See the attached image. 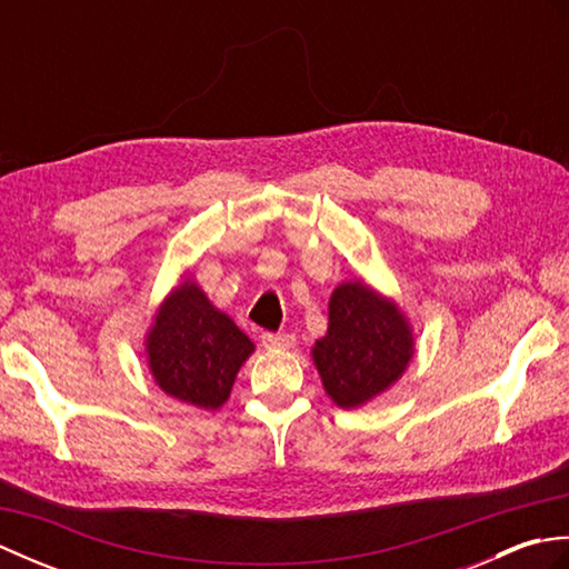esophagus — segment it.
Wrapping results in <instances>:
<instances>
[{"instance_id":"34e87169","label":"esophagus","mask_w":569,"mask_h":569,"mask_svg":"<svg viewBox=\"0 0 569 569\" xmlns=\"http://www.w3.org/2000/svg\"><path fill=\"white\" fill-rule=\"evenodd\" d=\"M293 342H296V337L288 332H263L261 335V345L269 349H288Z\"/></svg>"}]
</instances>
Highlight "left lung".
Masks as SVG:
<instances>
[{"instance_id": "1", "label": "left lung", "mask_w": 569, "mask_h": 569, "mask_svg": "<svg viewBox=\"0 0 569 569\" xmlns=\"http://www.w3.org/2000/svg\"><path fill=\"white\" fill-rule=\"evenodd\" d=\"M413 357L406 318L361 281L335 288L330 328L312 359L325 391L342 408H357L389 389Z\"/></svg>"}]
</instances>
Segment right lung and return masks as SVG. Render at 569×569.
<instances>
[{
    "label": "right lung",
    "instance_id": "1",
    "mask_svg": "<svg viewBox=\"0 0 569 569\" xmlns=\"http://www.w3.org/2000/svg\"><path fill=\"white\" fill-rule=\"evenodd\" d=\"M147 352L153 379L168 396L214 410L229 398L253 345L196 283L186 281L156 316Z\"/></svg>",
    "mask_w": 569,
    "mask_h": 569
}]
</instances>
